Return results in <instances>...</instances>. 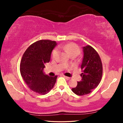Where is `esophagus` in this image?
Segmentation results:
<instances>
[{
  "instance_id": "esophagus-1",
  "label": "esophagus",
  "mask_w": 123,
  "mask_h": 123,
  "mask_svg": "<svg viewBox=\"0 0 123 123\" xmlns=\"http://www.w3.org/2000/svg\"><path fill=\"white\" fill-rule=\"evenodd\" d=\"M64 78L67 80H70V78H69V77H67V76H65V75H64Z\"/></svg>"
}]
</instances>
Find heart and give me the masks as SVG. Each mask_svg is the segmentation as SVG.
Returning a JSON list of instances; mask_svg holds the SVG:
<instances>
[{
    "label": "heart",
    "instance_id": "obj_1",
    "mask_svg": "<svg viewBox=\"0 0 123 123\" xmlns=\"http://www.w3.org/2000/svg\"><path fill=\"white\" fill-rule=\"evenodd\" d=\"M59 47L60 48L62 49L65 51H68L71 55L73 54H77L78 55L80 53V47L76 43H70L64 45H61ZM58 53L59 51L57 49L54 50L52 52V57H53V58H56L58 56Z\"/></svg>",
    "mask_w": 123,
    "mask_h": 123
}]
</instances>
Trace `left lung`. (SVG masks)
Returning <instances> with one entry per match:
<instances>
[{
    "mask_svg": "<svg viewBox=\"0 0 123 123\" xmlns=\"http://www.w3.org/2000/svg\"><path fill=\"white\" fill-rule=\"evenodd\" d=\"M83 58L81 64L82 80L77 86L72 89L75 94L83 96L90 93L100 83L102 76V64L98 54L92 46H84Z\"/></svg>",
    "mask_w": 123,
    "mask_h": 123,
    "instance_id": "left-lung-1",
    "label": "left lung"
}]
</instances>
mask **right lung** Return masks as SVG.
Returning <instances> with one entry per match:
<instances>
[{"instance_id": "add662e5", "label": "right lung", "mask_w": 123, "mask_h": 123, "mask_svg": "<svg viewBox=\"0 0 123 123\" xmlns=\"http://www.w3.org/2000/svg\"><path fill=\"white\" fill-rule=\"evenodd\" d=\"M56 41L41 40L35 42L27 49L20 64V72L26 85L32 91L45 95L54 86L58 76L45 74L43 69L50 60L51 52Z\"/></svg>"}]
</instances>
